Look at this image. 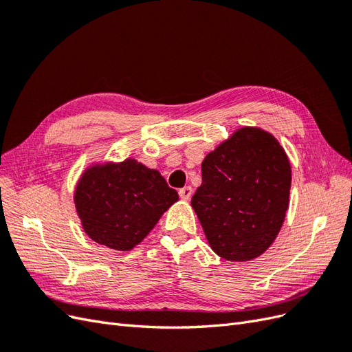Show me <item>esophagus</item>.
Instances as JSON below:
<instances>
[{
    "instance_id": "34e87169",
    "label": "esophagus",
    "mask_w": 352,
    "mask_h": 352,
    "mask_svg": "<svg viewBox=\"0 0 352 352\" xmlns=\"http://www.w3.org/2000/svg\"><path fill=\"white\" fill-rule=\"evenodd\" d=\"M179 197L182 198V199H185V201H188L190 197H192V188L185 186L182 189H179Z\"/></svg>"
}]
</instances>
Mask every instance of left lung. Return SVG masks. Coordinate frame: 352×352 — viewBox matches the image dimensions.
<instances>
[{
    "instance_id": "1",
    "label": "left lung",
    "mask_w": 352,
    "mask_h": 352,
    "mask_svg": "<svg viewBox=\"0 0 352 352\" xmlns=\"http://www.w3.org/2000/svg\"><path fill=\"white\" fill-rule=\"evenodd\" d=\"M202 184L190 201L211 250L248 261L267 250L283 225L291 164L273 135L241 127L207 154Z\"/></svg>"
}]
</instances>
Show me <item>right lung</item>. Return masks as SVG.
<instances>
[{
	"instance_id": "right-lung-1",
	"label": "right lung",
	"mask_w": 352,
	"mask_h": 352,
	"mask_svg": "<svg viewBox=\"0 0 352 352\" xmlns=\"http://www.w3.org/2000/svg\"><path fill=\"white\" fill-rule=\"evenodd\" d=\"M179 199L157 170L133 158L85 170L74 204L88 236L111 250L129 251Z\"/></svg>"
}]
</instances>
